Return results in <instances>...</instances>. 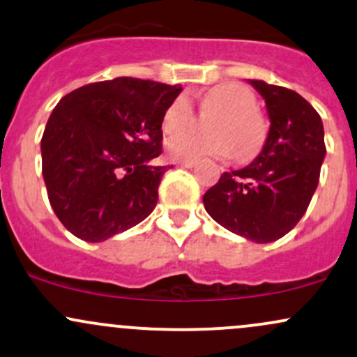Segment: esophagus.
<instances>
[{
  "label": "esophagus",
  "mask_w": 357,
  "mask_h": 357,
  "mask_svg": "<svg viewBox=\"0 0 357 357\" xmlns=\"http://www.w3.org/2000/svg\"><path fill=\"white\" fill-rule=\"evenodd\" d=\"M195 164H197V162H195V160H179L178 166L179 167H188V169H190V167H193Z\"/></svg>",
  "instance_id": "34e87169"
}]
</instances>
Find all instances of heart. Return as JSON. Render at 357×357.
Wrapping results in <instances>:
<instances>
[{"label": "heart", "instance_id": "heart-1", "mask_svg": "<svg viewBox=\"0 0 357 357\" xmlns=\"http://www.w3.org/2000/svg\"><path fill=\"white\" fill-rule=\"evenodd\" d=\"M256 108L257 100L248 86L236 81L220 83L202 96L203 113H215L206 123L210 135H178L193 121V105L186 95L176 96L162 113L164 135H176L167 142V154L176 160L203 155L232 158L234 154L241 160L254 158L266 140L264 120Z\"/></svg>", "mask_w": 357, "mask_h": 357}]
</instances>
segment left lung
<instances>
[{
    "instance_id": "8db88e82",
    "label": "left lung",
    "mask_w": 357,
    "mask_h": 357,
    "mask_svg": "<svg viewBox=\"0 0 357 357\" xmlns=\"http://www.w3.org/2000/svg\"><path fill=\"white\" fill-rule=\"evenodd\" d=\"M249 83L266 101L268 139L249 166L223 172L203 205L227 230L266 244L288 234L310 205L325 158L324 125L296 91L257 79Z\"/></svg>"
}]
</instances>
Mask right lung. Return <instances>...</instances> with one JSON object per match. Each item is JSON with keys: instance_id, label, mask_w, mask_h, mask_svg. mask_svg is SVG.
Here are the masks:
<instances>
[{"instance_id": "add662e5", "label": "right lung", "mask_w": 357, "mask_h": 357, "mask_svg": "<svg viewBox=\"0 0 357 357\" xmlns=\"http://www.w3.org/2000/svg\"><path fill=\"white\" fill-rule=\"evenodd\" d=\"M183 88L137 77L86 84L54 108L42 135L50 206L73 236L101 242L147 218L169 166L162 113Z\"/></svg>"}]
</instances>
